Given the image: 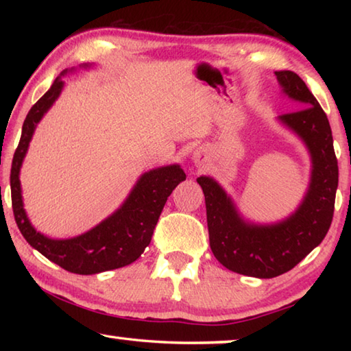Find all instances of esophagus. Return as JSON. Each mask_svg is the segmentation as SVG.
Here are the masks:
<instances>
[{
    "instance_id": "1",
    "label": "esophagus",
    "mask_w": 351,
    "mask_h": 351,
    "mask_svg": "<svg viewBox=\"0 0 351 351\" xmlns=\"http://www.w3.org/2000/svg\"><path fill=\"white\" fill-rule=\"evenodd\" d=\"M193 161H195V164H197V165L204 164V161H206V154L203 153V150H197V152H195V154H193Z\"/></svg>"
}]
</instances>
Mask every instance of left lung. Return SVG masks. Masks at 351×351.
Masks as SVG:
<instances>
[{
    "instance_id": "obj_1",
    "label": "left lung",
    "mask_w": 351,
    "mask_h": 351,
    "mask_svg": "<svg viewBox=\"0 0 351 351\" xmlns=\"http://www.w3.org/2000/svg\"><path fill=\"white\" fill-rule=\"evenodd\" d=\"M276 75L283 91L304 106L280 116L305 141L313 158L310 190L302 206L278 224H246L215 181L207 176L197 180L206 198L213 255L228 269L258 278L285 274L320 245L332 221L339 180L330 122L322 106L293 71H277Z\"/></svg>"
}]
</instances>
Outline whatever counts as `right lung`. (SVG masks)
Returning <instances> with one entry per match:
<instances>
[{"mask_svg": "<svg viewBox=\"0 0 351 351\" xmlns=\"http://www.w3.org/2000/svg\"><path fill=\"white\" fill-rule=\"evenodd\" d=\"M63 88L57 77L52 86L32 105L23 123L21 138L14 153L10 169L12 209L20 232L26 241L47 260L74 274H97L133 263L150 245L152 235L165 201L181 181L186 180L180 165L152 170L141 178L128 199L116 213L90 232L71 240H51L35 230L26 217L21 201L20 167L27 152L35 125L56 102Z\"/></svg>", "mask_w": 351, "mask_h": 351, "instance_id": "1", "label": "right lung"}]
</instances>
